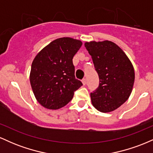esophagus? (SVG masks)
I'll return each mask as SVG.
<instances>
[{
	"label": "esophagus",
	"mask_w": 153,
	"mask_h": 153,
	"mask_svg": "<svg viewBox=\"0 0 153 153\" xmlns=\"http://www.w3.org/2000/svg\"><path fill=\"white\" fill-rule=\"evenodd\" d=\"M82 84H83V85H85V84H86V82H87L86 79H85V78L82 79Z\"/></svg>",
	"instance_id": "34e87169"
}]
</instances>
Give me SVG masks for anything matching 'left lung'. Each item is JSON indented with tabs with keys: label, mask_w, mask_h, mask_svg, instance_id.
Masks as SVG:
<instances>
[{
	"label": "left lung",
	"mask_w": 153,
	"mask_h": 153,
	"mask_svg": "<svg viewBox=\"0 0 153 153\" xmlns=\"http://www.w3.org/2000/svg\"><path fill=\"white\" fill-rule=\"evenodd\" d=\"M99 78V87L91 93V102L103 113L117 109L129 99L134 71L126 54L110 41L85 42Z\"/></svg>",
	"instance_id": "left-lung-1"
}]
</instances>
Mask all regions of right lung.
<instances>
[{"label": "right lung", "instance_id": "right-lung-1", "mask_svg": "<svg viewBox=\"0 0 153 153\" xmlns=\"http://www.w3.org/2000/svg\"><path fill=\"white\" fill-rule=\"evenodd\" d=\"M82 46L69 37L54 40L36 54L31 65L30 82L38 102L49 109L68 104L82 83L75 78L73 58Z\"/></svg>", "mask_w": 153, "mask_h": 153}]
</instances>
